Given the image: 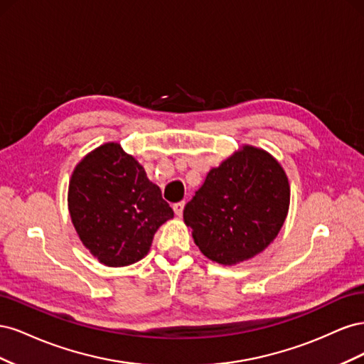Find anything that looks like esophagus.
I'll return each instance as SVG.
<instances>
[{
	"label": "esophagus",
	"instance_id": "obj_1",
	"mask_svg": "<svg viewBox=\"0 0 364 364\" xmlns=\"http://www.w3.org/2000/svg\"><path fill=\"white\" fill-rule=\"evenodd\" d=\"M183 208H185V202H178V203L173 205V211H174L176 215H182Z\"/></svg>",
	"mask_w": 364,
	"mask_h": 364
}]
</instances>
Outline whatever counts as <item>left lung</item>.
Returning a JSON list of instances; mask_svg holds the SVG:
<instances>
[{
	"label": "left lung",
	"instance_id": "left-lung-1",
	"mask_svg": "<svg viewBox=\"0 0 364 364\" xmlns=\"http://www.w3.org/2000/svg\"><path fill=\"white\" fill-rule=\"evenodd\" d=\"M289 205L290 185L279 162L266 150L243 146L209 170L185 205L183 222L206 258L234 266L277 238Z\"/></svg>",
	"mask_w": 364,
	"mask_h": 364
}]
</instances>
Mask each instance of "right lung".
I'll return each instance as SVG.
<instances>
[{"label":"right lung","mask_w":364,"mask_h":364,"mask_svg":"<svg viewBox=\"0 0 364 364\" xmlns=\"http://www.w3.org/2000/svg\"><path fill=\"white\" fill-rule=\"evenodd\" d=\"M68 209L83 246L109 267L144 258L159 226L174 215L159 186L118 142H106L75 165Z\"/></svg>","instance_id":"right-lung-1"}]
</instances>
